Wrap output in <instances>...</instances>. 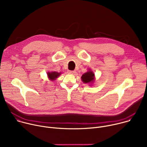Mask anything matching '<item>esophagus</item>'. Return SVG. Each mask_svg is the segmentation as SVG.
<instances>
[{
	"instance_id": "1",
	"label": "esophagus",
	"mask_w": 147,
	"mask_h": 147,
	"mask_svg": "<svg viewBox=\"0 0 147 147\" xmlns=\"http://www.w3.org/2000/svg\"><path fill=\"white\" fill-rule=\"evenodd\" d=\"M68 72H69V74H74L76 73L75 71H71V70H69Z\"/></svg>"
}]
</instances>
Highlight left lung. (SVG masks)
Listing matches in <instances>:
<instances>
[{
	"instance_id": "left-lung-1",
	"label": "left lung",
	"mask_w": 147,
	"mask_h": 147,
	"mask_svg": "<svg viewBox=\"0 0 147 147\" xmlns=\"http://www.w3.org/2000/svg\"><path fill=\"white\" fill-rule=\"evenodd\" d=\"M95 74L92 71L89 70L87 72L83 74L81 76V80L84 83H92L94 81Z\"/></svg>"
}]
</instances>
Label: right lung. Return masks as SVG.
<instances>
[{
	"instance_id": "obj_1",
	"label": "right lung",
	"mask_w": 147,
	"mask_h": 147,
	"mask_svg": "<svg viewBox=\"0 0 147 147\" xmlns=\"http://www.w3.org/2000/svg\"><path fill=\"white\" fill-rule=\"evenodd\" d=\"M61 73H58L56 71H52V72H48L47 73L48 78H49L50 80L51 81H54L60 75Z\"/></svg>"
}]
</instances>
